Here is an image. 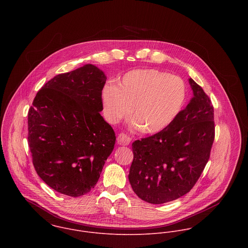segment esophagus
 <instances>
[{"label": "esophagus", "mask_w": 248, "mask_h": 248, "mask_svg": "<svg viewBox=\"0 0 248 248\" xmlns=\"http://www.w3.org/2000/svg\"><path fill=\"white\" fill-rule=\"evenodd\" d=\"M117 143H118L119 145L127 146V145H129V144L131 143V139H130V137H128V136L125 135V134H120V135H118V137H117Z\"/></svg>", "instance_id": "34e87169"}]
</instances>
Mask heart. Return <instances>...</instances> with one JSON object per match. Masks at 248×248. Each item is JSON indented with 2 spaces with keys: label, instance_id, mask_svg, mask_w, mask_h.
<instances>
[{
  "label": "heart",
  "instance_id": "obj_1",
  "mask_svg": "<svg viewBox=\"0 0 248 248\" xmlns=\"http://www.w3.org/2000/svg\"><path fill=\"white\" fill-rule=\"evenodd\" d=\"M186 100L183 80L155 69L127 72L118 86L108 84L102 91L104 112L110 122L128 117L146 134H157L169 127Z\"/></svg>",
  "mask_w": 248,
  "mask_h": 248
}]
</instances>
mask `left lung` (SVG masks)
Masks as SVG:
<instances>
[{
  "mask_svg": "<svg viewBox=\"0 0 248 248\" xmlns=\"http://www.w3.org/2000/svg\"><path fill=\"white\" fill-rule=\"evenodd\" d=\"M194 97L160 133L133 143L129 180L134 192L153 204L184 196L194 187L210 157L215 140L214 107L192 78Z\"/></svg>",
  "mask_w": 248,
  "mask_h": 248,
  "instance_id": "obj_1",
  "label": "left lung"
}]
</instances>
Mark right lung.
Segmentation results:
<instances>
[{"label": "right lung", "mask_w": 248, "mask_h": 248, "mask_svg": "<svg viewBox=\"0 0 248 248\" xmlns=\"http://www.w3.org/2000/svg\"><path fill=\"white\" fill-rule=\"evenodd\" d=\"M104 72L92 64L46 82L29 109L28 142L36 173L63 195L94 188L115 135L103 109Z\"/></svg>", "instance_id": "1"}]
</instances>
